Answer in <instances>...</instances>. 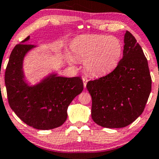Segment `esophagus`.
<instances>
[{
    "label": "esophagus",
    "instance_id": "esophagus-1",
    "mask_svg": "<svg viewBox=\"0 0 159 159\" xmlns=\"http://www.w3.org/2000/svg\"><path fill=\"white\" fill-rule=\"evenodd\" d=\"M82 80H83L84 87H86V86H87V81H88V80H87V78H86V77H83V78H82Z\"/></svg>",
    "mask_w": 159,
    "mask_h": 159
}]
</instances>
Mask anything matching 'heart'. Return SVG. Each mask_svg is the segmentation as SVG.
<instances>
[{
  "mask_svg": "<svg viewBox=\"0 0 159 159\" xmlns=\"http://www.w3.org/2000/svg\"><path fill=\"white\" fill-rule=\"evenodd\" d=\"M72 50L79 61H84L86 72L99 76L117 66L123 54V44L116 36L93 34L76 39L72 44ZM69 60L74 63L71 56Z\"/></svg>",
  "mask_w": 159,
  "mask_h": 159,
  "instance_id": "heart-1",
  "label": "heart"
}]
</instances>
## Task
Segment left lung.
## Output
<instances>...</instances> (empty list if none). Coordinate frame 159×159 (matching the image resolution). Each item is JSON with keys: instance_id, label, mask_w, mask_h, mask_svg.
Wrapping results in <instances>:
<instances>
[{"instance_id": "left-lung-1", "label": "left lung", "mask_w": 159, "mask_h": 159, "mask_svg": "<svg viewBox=\"0 0 159 159\" xmlns=\"http://www.w3.org/2000/svg\"><path fill=\"white\" fill-rule=\"evenodd\" d=\"M124 44L116 69L87 84L92 96V119L109 129L127 126L140 116L152 87L148 62L130 32H125Z\"/></svg>"}]
</instances>
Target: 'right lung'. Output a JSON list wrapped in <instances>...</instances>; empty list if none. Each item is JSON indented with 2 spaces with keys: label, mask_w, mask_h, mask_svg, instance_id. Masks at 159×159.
<instances>
[{
  "label": "right lung",
  "mask_w": 159,
  "mask_h": 159,
  "mask_svg": "<svg viewBox=\"0 0 159 159\" xmlns=\"http://www.w3.org/2000/svg\"><path fill=\"white\" fill-rule=\"evenodd\" d=\"M27 36L11 52L5 72L10 106L25 123L34 129L48 130L64 123L67 109L84 89L81 77L66 78L49 74L39 83L30 85L25 79L23 61L36 45L25 44Z\"/></svg>",
  "instance_id": "add662e5"
}]
</instances>
